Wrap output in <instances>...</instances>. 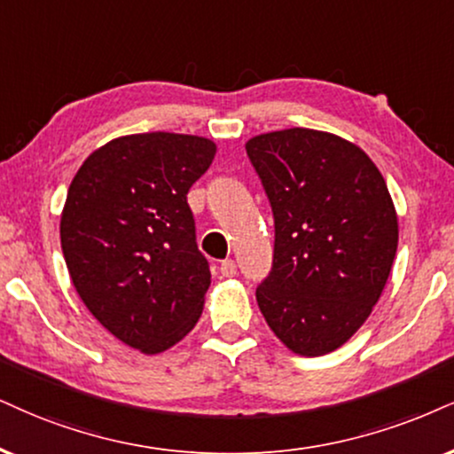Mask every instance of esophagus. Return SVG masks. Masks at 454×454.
I'll list each match as a JSON object with an SVG mask.
<instances>
[{"instance_id":"34e87169","label":"esophagus","mask_w":454,"mask_h":454,"mask_svg":"<svg viewBox=\"0 0 454 454\" xmlns=\"http://www.w3.org/2000/svg\"><path fill=\"white\" fill-rule=\"evenodd\" d=\"M218 271H221L223 278H233L238 273V265L233 259H225L221 262V267H218Z\"/></svg>"}]
</instances>
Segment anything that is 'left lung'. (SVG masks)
Instances as JSON below:
<instances>
[{"instance_id": "1", "label": "left lung", "mask_w": 454, "mask_h": 454, "mask_svg": "<svg viewBox=\"0 0 454 454\" xmlns=\"http://www.w3.org/2000/svg\"><path fill=\"white\" fill-rule=\"evenodd\" d=\"M271 204L276 242L256 303L299 356L334 351L366 322L398 250L387 184L360 147L290 128L246 143Z\"/></svg>"}]
</instances>
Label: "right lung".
<instances>
[{"label":"right lung","instance_id":"right-lung-1","mask_svg":"<svg viewBox=\"0 0 454 454\" xmlns=\"http://www.w3.org/2000/svg\"><path fill=\"white\" fill-rule=\"evenodd\" d=\"M215 153L204 137L130 134L90 153L71 181L60 246L73 286L114 337L143 354L176 345L204 309L210 267L187 193Z\"/></svg>","mask_w":454,"mask_h":454}]
</instances>
